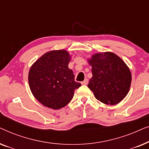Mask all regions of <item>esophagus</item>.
Here are the masks:
<instances>
[{"mask_svg": "<svg viewBox=\"0 0 149 149\" xmlns=\"http://www.w3.org/2000/svg\"><path fill=\"white\" fill-rule=\"evenodd\" d=\"M81 84H82V85H87V84H88V79H85L84 81H82V82H81Z\"/></svg>", "mask_w": 149, "mask_h": 149, "instance_id": "1", "label": "esophagus"}]
</instances>
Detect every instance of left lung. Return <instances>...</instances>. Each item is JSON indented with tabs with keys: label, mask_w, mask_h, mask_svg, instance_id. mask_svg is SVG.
I'll list each match as a JSON object with an SVG mask.
<instances>
[{
	"label": "left lung",
	"mask_w": 149,
	"mask_h": 149,
	"mask_svg": "<svg viewBox=\"0 0 149 149\" xmlns=\"http://www.w3.org/2000/svg\"><path fill=\"white\" fill-rule=\"evenodd\" d=\"M92 77L88 87L97 100L115 105L129 92L132 82L130 68L124 61L112 52L95 54L89 59Z\"/></svg>",
	"instance_id": "8db88e82"
}]
</instances>
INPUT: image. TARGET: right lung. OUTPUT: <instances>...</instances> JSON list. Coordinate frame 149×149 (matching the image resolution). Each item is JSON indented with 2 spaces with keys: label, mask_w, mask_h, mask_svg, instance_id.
Here are the masks:
<instances>
[{
  "label": "right lung",
  "mask_w": 149,
  "mask_h": 149,
  "mask_svg": "<svg viewBox=\"0 0 149 149\" xmlns=\"http://www.w3.org/2000/svg\"><path fill=\"white\" fill-rule=\"evenodd\" d=\"M71 57L66 50L47 52L30 67L28 83L37 100L50 109L58 110L72 100L75 89L81 86L74 81L68 68Z\"/></svg>",
  "instance_id": "1"
}]
</instances>
